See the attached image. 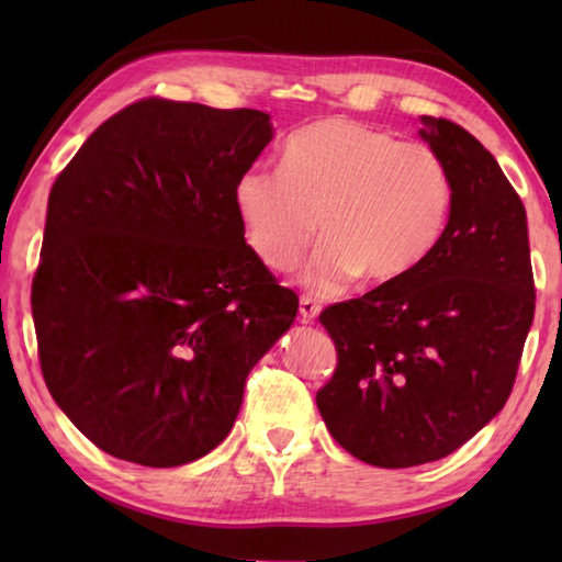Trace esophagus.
Listing matches in <instances>:
<instances>
[{
    "instance_id": "1",
    "label": "esophagus",
    "mask_w": 562,
    "mask_h": 562,
    "mask_svg": "<svg viewBox=\"0 0 562 562\" xmlns=\"http://www.w3.org/2000/svg\"><path fill=\"white\" fill-rule=\"evenodd\" d=\"M318 312H321V304L316 300H312V296H302V300H300V316H302L304 324H314Z\"/></svg>"
}]
</instances>
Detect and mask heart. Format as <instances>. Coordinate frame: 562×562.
I'll return each instance as SVG.
<instances>
[{"instance_id":"obj_1","label":"heart","mask_w":562,"mask_h":562,"mask_svg":"<svg viewBox=\"0 0 562 562\" xmlns=\"http://www.w3.org/2000/svg\"><path fill=\"white\" fill-rule=\"evenodd\" d=\"M451 198L449 169L432 147L340 115L294 130L282 166L248 164L234 181L244 236L268 268H294L321 232L324 246L302 274L321 294L357 274L367 284L408 278L445 234Z\"/></svg>"}]
</instances>
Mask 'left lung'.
<instances>
[{
    "label": "left lung",
    "mask_w": 562,
    "mask_h": 562,
    "mask_svg": "<svg viewBox=\"0 0 562 562\" xmlns=\"http://www.w3.org/2000/svg\"><path fill=\"white\" fill-rule=\"evenodd\" d=\"M420 121L451 176L445 234L405 280L321 314L338 367L318 413L345 451L379 469L445 459L503 411L536 308L517 190L471 133Z\"/></svg>",
    "instance_id": "8db88e82"
}]
</instances>
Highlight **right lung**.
I'll use <instances>...</instances> for the list:
<instances>
[{"label": "right lung", "mask_w": 562, "mask_h": 562, "mask_svg": "<svg viewBox=\"0 0 562 562\" xmlns=\"http://www.w3.org/2000/svg\"><path fill=\"white\" fill-rule=\"evenodd\" d=\"M270 115L145 99L93 133L47 198L31 288L47 391L115 459L171 469L229 435L250 369L300 300L246 244L234 181Z\"/></svg>", "instance_id": "right-lung-1"}]
</instances>
